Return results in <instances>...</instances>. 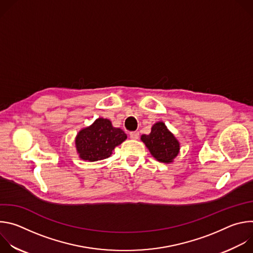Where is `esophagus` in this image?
I'll return each instance as SVG.
<instances>
[{
    "label": "esophagus",
    "mask_w": 253,
    "mask_h": 253,
    "mask_svg": "<svg viewBox=\"0 0 253 253\" xmlns=\"http://www.w3.org/2000/svg\"><path fill=\"white\" fill-rule=\"evenodd\" d=\"M130 138L133 139V140H137L139 138V132L138 131L130 132Z\"/></svg>",
    "instance_id": "34e87169"
}]
</instances>
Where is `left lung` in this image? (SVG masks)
Returning <instances> with one entry per match:
<instances>
[{
  "label": "left lung",
  "mask_w": 253,
  "mask_h": 253,
  "mask_svg": "<svg viewBox=\"0 0 253 253\" xmlns=\"http://www.w3.org/2000/svg\"><path fill=\"white\" fill-rule=\"evenodd\" d=\"M141 139L150 150V153L160 162H172L179 152L178 141L168 131L163 122L154 124L151 133L142 135Z\"/></svg>",
  "instance_id": "1"
}]
</instances>
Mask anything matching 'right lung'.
<instances>
[{
	"instance_id": "obj_1",
	"label": "right lung",
	"mask_w": 253,
	"mask_h": 253,
	"mask_svg": "<svg viewBox=\"0 0 253 253\" xmlns=\"http://www.w3.org/2000/svg\"><path fill=\"white\" fill-rule=\"evenodd\" d=\"M126 138L127 135L120 128H114L109 120L99 118L79 132L76 147L82 159L93 162L109 157Z\"/></svg>"
}]
</instances>
